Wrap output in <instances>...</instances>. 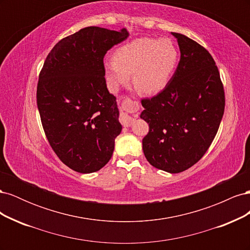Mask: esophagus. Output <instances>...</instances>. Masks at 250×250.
Returning <instances> with one entry per match:
<instances>
[{"label": "esophagus", "instance_id": "1", "mask_svg": "<svg viewBox=\"0 0 250 250\" xmlns=\"http://www.w3.org/2000/svg\"><path fill=\"white\" fill-rule=\"evenodd\" d=\"M126 103V102H125ZM120 121L121 123H122L125 127H129L134 121V118H132L131 116L128 115L126 112H121V116H120Z\"/></svg>", "mask_w": 250, "mask_h": 250}]
</instances>
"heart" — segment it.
I'll return each instance as SVG.
<instances>
[{
	"label": "heart",
	"mask_w": 250,
	"mask_h": 250,
	"mask_svg": "<svg viewBox=\"0 0 250 250\" xmlns=\"http://www.w3.org/2000/svg\"><path fill=\"white\" fill-rule=\"evenodd\" d=\"M178 51L169 39L142 37L127 42L113 53V59H105V79L112 90L129 80L140 93L154 95L168 84L175 70Z\"/></svg>",
	"instance_id": "obj_1"
}]
</instances>
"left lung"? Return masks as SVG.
<instances>
[{"instance_id": "obj_1", "label": "left lung", "mask_w": 250, "mask_h": 250, "mask_svg": "<svg viewBox=\"0 0 250 250\" xmlns=\"http://www.w3.org/2000/svg\"><path fill=\"white\" fill-rule=\"evenodd\" d=\"M180 60L168 84L142 99L141 118L149 124L143 151L153 167L179 173L197 163L215 139L224 113L225 96L214 58L180 33Z\"/></svg>"}]
</instances>
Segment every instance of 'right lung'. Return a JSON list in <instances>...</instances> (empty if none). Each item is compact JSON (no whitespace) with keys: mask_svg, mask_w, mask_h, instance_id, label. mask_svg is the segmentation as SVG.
<instances>
[{"mask_svg":"<svg viewBox=\"0 0 250 250\" xmlns=\"http://www.w3.org/2000/svg\"><path fill=\"white\" fill-rule=\"evenodd\" d=\"M128 36L126 29L83 28L55 44L40 73L36 100L43 131L59 160L76 172L103 168L122 131L103 58Z\"/></svg>","mask_w":250,"mask_h":250,"instance_id":"add662e5","label":"right lung"}]
</instances>
